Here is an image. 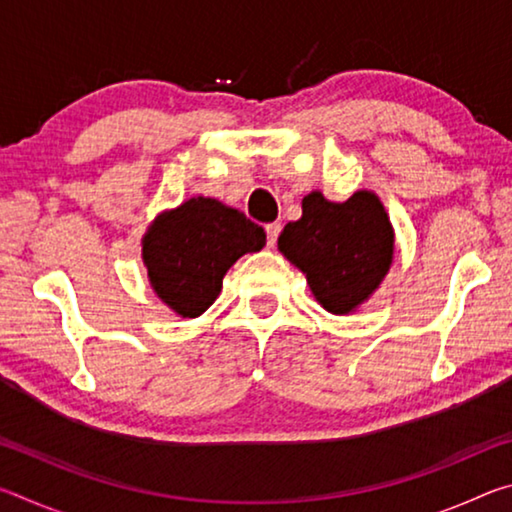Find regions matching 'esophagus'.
<instances>
[{"label": "esophagus", "instance_id": "esophagus-1", "mask_svg": "<svg viewBox=\"0 0 512 512\" xmlns=\"http://www.w3.org/2000/svg\"><path fill=\"white\" fill-rule=\"evenodd\" d=\"M280 230H282L280 223H268L266 225V244L268 246H275L277 237H280Z\"/></svg>", "mask_w": 512, "mask_h": 512}]
</instances>
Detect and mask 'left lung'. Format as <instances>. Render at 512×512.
Masks as SVG:
<instances>
[{"mask_svg":"<svg viewBox=\"0 0 512 512\" xmlns=\"http://www.w3.org/2000/svg\"><path fill=\"white\" fill-rule=\"evenodd\" d=\"M280 253L307 275L316 300L350 314L375 291L393 262V228L370 192L332 203L320 192L302 198V216L284 225Z\"/></svg>","mask_w":512,"mask_h":512,"instance_id":"left-lung-1","label":"left lung"}]
</instances>
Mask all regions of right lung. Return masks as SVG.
Wrapping results in <instances>:
<instances>
[{
    "mask_svg": "<svg viewBox=\"0 0 512 512\" xmlns=\"http://www.w3.org/2000/svg\"><path fill=\"white\" fill-rule=\"evenodd\" d=\"M142 246L155 293L176 314L196 318L219 296L228 268L266 246V232L239 210L198 196L160 214Z\"/></svg>",
    "mask_w": 512,
    "mask_h": 512,
    "instance_id": "right-lung-1",
    "label": "right lung"
}]
</instances>
